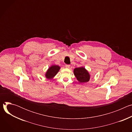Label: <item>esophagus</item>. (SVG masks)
<instances>
[{
	"label": "esophagus",
	"mask_w": 132,
	"mask_h": 132,
	"mask_svg": "<svg viewBox=\"0 0 132 132\" xmlns=\"http://www.w3.org/2000/svg\"><path fill=\"white\" fill-rule=\"evenodd\" d=\"M65 67H66V68H69L70 67V65L66 64V65H65Z\"/></svg>",
	"instance_id": "34e87169"
}]
</instances>
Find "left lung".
Listing matches in <instances>:
<instances>
[{
  "mask_svg": "<svg viewBox=\"0 0 132 132\" xmlns=\"http://www.w3.org/2000/svg\"><path fill=\"white\" fill-rule=\"evenodd\" d=\"M73 73L79 82H86L89 81L90 76L88 71L82 67L75 68Z\"/></svg>",
  "mask_w": 132,
  "mask_h": 132,
  "instance_id": "1",
  "label": "left lung"
}]
</instances>
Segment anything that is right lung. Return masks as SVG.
<instances>
[{
    "mask_svg": "<svg viewBox=\"0 0 132 132\" xmlns=\"http://www.w3.org/2000/svg\"><path fill=\"white\" fill-rule=\"evenodd\" d=\"M60 69V67L57 65H52L47 70L45 76L48 79H52L57 74Z\"/></svg>",
    "mask_w": 132,
    "mask_h": 132,
    "instance_id": "right-lung-1",
    "label": "right lung"
}]
</instances>
